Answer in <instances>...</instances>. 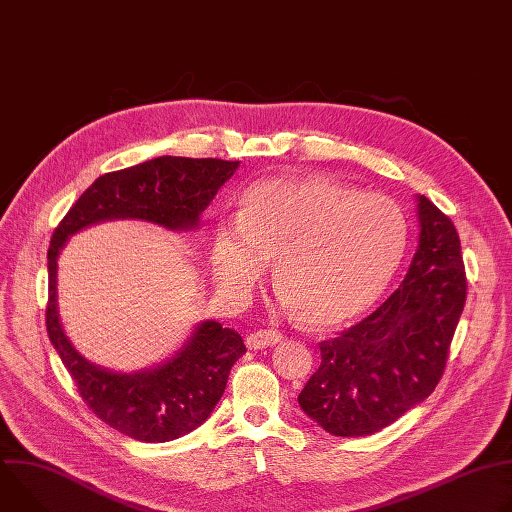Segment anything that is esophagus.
<instances>
[{
	"label": "esophagus",
	"mask_w": 512,
	"mask_h": 512,
	"mask_svg": "<svg viewBox=\"0 0 512 512\" xmlns=\"http://www.w3.org/2000/svg\"><path fill=\"white\" fill-rule=\"evenodd\" d=\"M283 340V336L275 330H257V332H251L247 338H245V344L249 350H261V348H269V346H275Z\"/></svg>",
	"instance_id": "34e87169"
}]
</instances>
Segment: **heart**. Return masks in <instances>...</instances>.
<instances>
[{
    "label": "heart",
    "mask_w": 512,
    "mask_h": 512,
    "mask_svg": "<svg viewBox=\"0 0 512 512\" xmlns=\"http://www.w3.org/2000/svg\"><path fill=\"white\" fill-rule=\"evenodd\" d=\"M405 251L399 206L377 192L320 178L251 186L237 223L214 229L208 263L216 287L243 298L273 261V287L296 318L318 330L367 314Z\"/></svg>",
    "instance_id": "b5f03b06"
}]
</instances>
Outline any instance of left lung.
Listing matches in <instances>:
<instances>
[{
    "instance_id": "obj_1",
    "label": "left lung",
    "mask_w": 512,
    "mask_h": 512,
    "mask_svg": "<svg viewBox=\"0 0 512 512\" xmlns=\"http://www.w3.org/2000/svg\"><path fill=\"white\" fill-rule=\"evenodd\" d=\"M419 243L405 279L360 324L320 344L322 362L298 395L332 435H371L440 383L466 302L462 247L450 218L417 194Z\"/></svg>"
}]
</instances>
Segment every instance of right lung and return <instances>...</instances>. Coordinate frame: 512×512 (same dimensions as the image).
<instances>
[{"label":"right lung","mask_w":512,"mask_h":512,"mask_svg":"<svg viewBox=\"0 0 512 512\" xmlns=\"http://www.w3.org/2000/svg\"><path fill=\"white\" fill-rule=\"evenodd\" d=\"M239 162L160 156L99 176L72 204L48 249L46 330L83 401L107 425L145 444L176 440L202 425L223 397L233 364L247 352L243 338L216 320L192 328L180 348L133 373L111 371L87 360L66 336L58 314V257L72 235L135 218L166 231H196L200 214Z\"/></svg>","instance_id":"right-lung-1"}]
</instances>
